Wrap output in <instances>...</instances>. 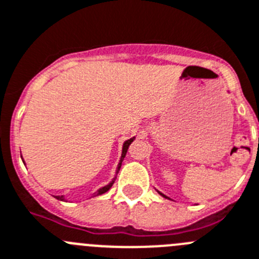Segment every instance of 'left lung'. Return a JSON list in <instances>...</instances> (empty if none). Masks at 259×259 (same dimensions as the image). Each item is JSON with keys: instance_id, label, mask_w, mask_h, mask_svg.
<instances>
[{"instance_id": "obj_1", "label": "left lung", "mask_w": 259, "mask_h": 259, "mask_svg": "<svg viewBox=\"0 0 259 259\" xmlns=\"http://www.w3.org/2000/svg\"><path fill=\"white\" fill-rule=\"evenodd\" d=\"M159 193H160V192H159ZM160 194H161V196L164 197V198H169V197H166V196H165V194H162V193H160Z\"/></svg>"}]
</instances>
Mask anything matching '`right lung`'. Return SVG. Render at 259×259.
<instances>
[{
	"instance_id": "right-lung-1",
	"label": "right lung",
	"mask_w": 259,
	"mask_h": 259,
	"mask_svg": "<svg viewBox=\"0 0 259 259\" xmlns=\"http://www.w3.org/2000/svg\"><path fill=\"white\" fill-rule=\"evenodd\" d=\"M134 140H135V137H132V139L127 140V141H125L124 144H123V149H122V156H120V161H119V164H118L117 173H118V171H119V169H120V165H122V161H123V159H124L125 154H127V150H128V147H130V145H131L132 142H134ZM114 181H115V179H113V181L110 182V183L108 184V186H105V187H103V188L98 189V191L95 192L94 194H93V197L100 196V194H103V193H105V192H108V191H109V189L112 188V186H113V183H114ZM56 198H57V199H60V201H66V199H65V197H63V196H56Z\"/></svg>"
}]
</instances>
